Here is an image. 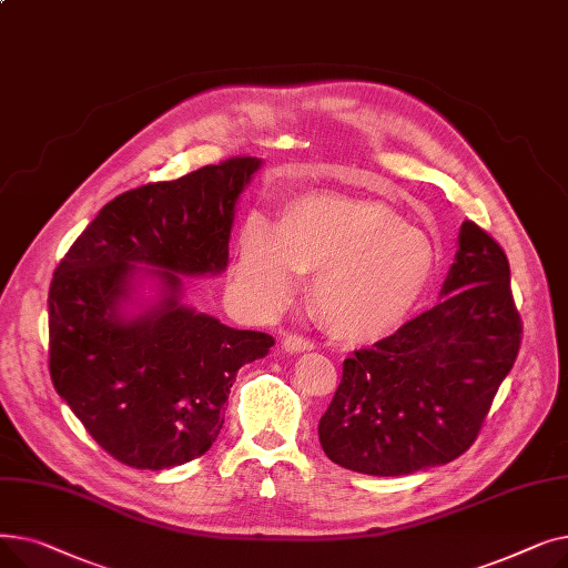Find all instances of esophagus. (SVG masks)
<instances>
[{"label":"esophagus","instance_id":"1","mask_svg":"<svg viewBox=\"0 0 568 568\" xmlns=\"http://www.w3.org/2000/svg\"><path fill=\"white\" fill-rule=\"evenodd\" d=\"M283 349L290 352V354H302V352L313 349V343L308 338H304V336L287 334V336H283Z\"/></svg>","mask_w":568,"mask_h":568}]
</instances>
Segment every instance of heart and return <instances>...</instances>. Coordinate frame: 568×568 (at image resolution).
I'll return each mask as SVG.
<instances>
[{"label":"heart","instance_id":"obj_1","mask_svg":"<svg viewBox=\"0 0 568 568\" xmlns=\"http://www.w3.org/2000/svg\"><path fill=\"white\" fill-rule=\"evenodd\" d=\"M430 236L382 202L304 193L268 223L246 219L236 234L232 278L262 311L283 308L296 274L313 276L320 322L347 343L392 336L422 304L435 276Z\"/></svg>","mask_w":568,"mask_h":568}]
</instances>
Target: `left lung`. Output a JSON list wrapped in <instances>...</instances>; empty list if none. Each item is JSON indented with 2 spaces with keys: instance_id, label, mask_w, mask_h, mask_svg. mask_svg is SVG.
<instances>
[{
  "instance_id": "obj_1",
  "label": "left lung",
  "mask_w": 568,
  "mask_h": 568,
  "mask_svg": "<svg viewBox=\"0 0 568 568\" xmlns=\"http://www.w3.org/2000/svg\"><path fill=\"white\" fill-rule=\"evenodd\" d=\"M442 302L356 349L317 433L336 465L407 476L456 460L481 430L520 349L509 260L465 221Z\"/></svg>"
}]
</instances>
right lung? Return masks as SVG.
Instances as JSON below:
<instances>
[{
	"label": "right lung",
	"mask_w": 568,
	"mask_h": 568,
	"mask_svg": "<svg viewBox=\"0 0 568 568\" xmlns=\"http://www.w3.org/2000/svg\"><path fill=\"white\" fill-rule=\"evenodd\" d=\"M260 165L230 159L116 195L54 268L50 377L119 463L165 469L212 449L236 371L274 345L184 304V278L227 268L236 202Z\"/></svg>",
	"instance_id": "1"
}]
</instances>
